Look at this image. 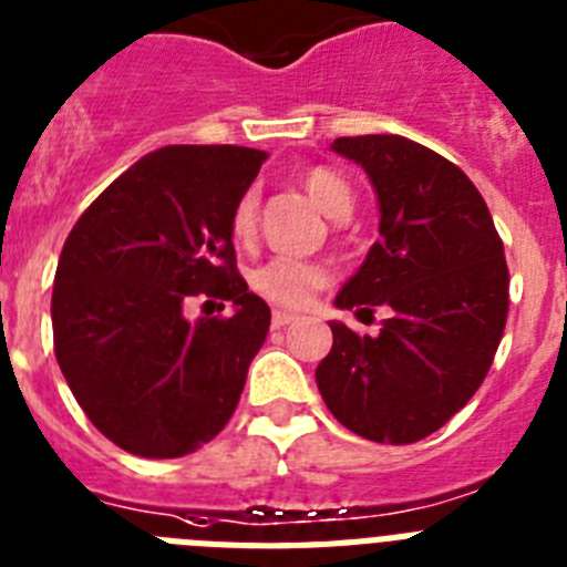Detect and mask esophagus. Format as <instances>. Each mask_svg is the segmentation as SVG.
Here are the masks:
<instances>
[{"mask_svg": "<svg viewBox=\"0 0 567 567\" xmlns=\"http://www.w3.org/2000/svg\"><path fill=\"white\" fill-rule=\"evenodd\" d=\"M293 319H297V313L274 311V319H270V322H274V328H285V324H290V322H293Z\"/></svg>", "mask_w": 567, "mask_h": 567, "instance_id": "34e87169", "label": "esophagus"}]
</instances>
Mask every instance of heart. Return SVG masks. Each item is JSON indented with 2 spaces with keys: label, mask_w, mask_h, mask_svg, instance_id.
<instances>
[{
  "label": "heart",
  "mask_w": 567,
  "mask_h": 567,
  "mask_svg": "<svg viewBox=\"0 0 567 567\" xmlns=\"http://www.w3.org/2000/svg\"><path fill=\"white\" fill-rule=\"evenodd\" d=\"M305 190L313 196L319 208L328 216H344L353 205L351 185L328 167H311L302 176ZM259 196L256 190H245L230 210V234L234 239H248L256 225ZM328 282V268L313 259H293V256H274L268 262L250 270V288L274 305L297 308Z\"/></svg>",
  "instance_id": "1"
}]
</instances>
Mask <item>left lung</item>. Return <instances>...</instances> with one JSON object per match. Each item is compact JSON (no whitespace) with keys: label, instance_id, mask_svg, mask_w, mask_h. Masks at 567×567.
<instances>
[{"label":"left lung","instance_id":"1","mask_svg":"<svg viewBox=\"0 0 567 567\" xmlns=\"http://www.w3.org/2000/svg\"><path fill=\"white\" fill-rule=\"evenodd\" d=\"M365 167L379 234L337 308H391L379 333L331 322L317 385L348 431L411 445L440 431L480 391L508 319V262L491 210L451 159L396 134L339 136Z\"/></svg>","mask_w":567,"mask_h":567}]
</instances>
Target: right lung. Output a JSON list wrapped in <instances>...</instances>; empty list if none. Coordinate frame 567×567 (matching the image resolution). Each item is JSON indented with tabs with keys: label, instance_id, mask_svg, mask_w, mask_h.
<instances>
[{
	"label": "right lung",
	"instance_id": "add662e5",
	"mask_svg": "<svg viewBox=\"0 0 567 567\" xmlns=\"http://www.w3.org/2000/svg\"><path fill=\"white\" fill-rule=\"evenodd\" d=\"M265 156L239 145L162 147L113 179L68 234L53 353L93 427L127 454H190L239 405L270 308L236 268L230 210ZM190 296L237 311L188 323L181 308Z\"/></svg>",
	"mask_w": 567,
	"mask_h": 567
}]
</instances>
